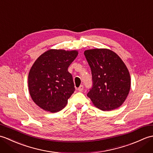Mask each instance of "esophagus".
Here are the masks:
<instances>
[{"label": "esophagus", "mask_w": 153, "mask_h": 153, "mask_svg": "<svg viewBox=\"0 0 153 153\" xmlns=\"http://www.w3.org/2000/svg\"><path fill=\"white\" fill-rule=\"evenodd\" d=\"M77 90H78L79 92H82L83 90V85H80L78 87V88H77Z\"/></svg>", "instance_id": "esophagus-1"}]
</instances>
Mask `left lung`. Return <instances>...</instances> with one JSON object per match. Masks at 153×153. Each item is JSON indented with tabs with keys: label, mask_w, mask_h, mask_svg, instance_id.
Returning a JSON list of instances; mask_svg holds the SVG:
<instances>
[{
	"label": "left lung",
	"mask_w": 153,
	"mask_h": 153,
	"mask_svg": "<svg viewBox=\"0 0 153 153\" xmlns=\"http://www.w3.org/2000/svg\"><path fill=\"white\" fill-rule=\"evenodd\" d=\"M84 54L93 79L87 97L94 106L103 111L118 108L124 102L131 87L126 64L118 54L107 48L86 50Z\"/></svg>",
	"instance_id": "obj_1"
}]
</instances>
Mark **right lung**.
Wrapping results in <instances>:
<instances>
[{
    "label": "right lung",
    "instance_id": "1",
    "mask_svg": "<svg viewBox=\"0 0 153 153\" xmlns=\"http://www.w3.org/2000/svg\"><path fill=\"white\" fill-rule=\"evenodd\" d=\"M78 54L77 51L50 49L35 60L28 75L32 100L45 111L63 109L75 91L73 77L68 71Z\"/></svg>",
    "mask_w": 153,
    "mask_h": 153
}]
</instances>
